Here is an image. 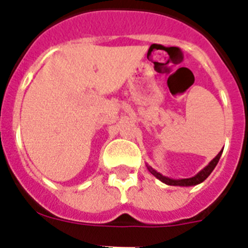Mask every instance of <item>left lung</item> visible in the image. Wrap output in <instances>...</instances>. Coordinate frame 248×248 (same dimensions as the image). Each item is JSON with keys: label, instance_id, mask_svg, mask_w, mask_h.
<instances>
[{"label": "left lung", "instance_id": "8db88e82", "mask_svg": "<svg viewBox=\"0 0 248 248\" xmlns=\"http://www.w3.org/2000/svg\"><path fill=\"white\" fill-rule=\"evenodd\" d=\"M221 154H222V150L218 153L216 156H215V159H212L211 161L209 163V165L206 166V168H203L202 170H201L200 172H198V174L195 175V176L192 177H189V179H170V177L168 176H164V175H161L160 172H157L156 170H154V169L151 168V166L146 165V168H148L149 171L151 172V174L154 175L156 179H159L160 181H163L164 184H166V185H172V186H194V185H198V184L202 183V181H205L207 177H209V175L211 174L212 170L215 169V166L217 165L218 160H220L221 157Z\"/></svg>", "mask_w": 248, "mask_h": 248}]
</instances>
